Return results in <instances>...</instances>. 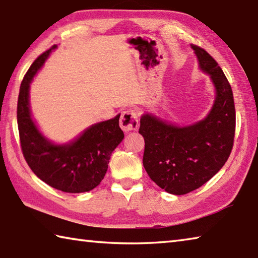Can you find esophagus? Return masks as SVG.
<instances>
[{
    "label": "esophagus",
    "mask_w": 258,
    "mask_h": 258,
    "mask_svg": "<svg viewBox=\"0 0 258 258\" xmlns=\"http://www.w3.org/2000/svg\"><path fill=\"white\" fill-rule=\"evenodd\" d=\"M119 125H120V128H122L125 133L130 132V131L136 130L139 126L138 115H136V113L133 109L124 110L122 116H120Z\"/></svg>",
    "instance_id": "34e87169"
}]
</instances>
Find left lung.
<instances>
[{
    "label": "left lung",
    "instance_id": "obj_1",
    "mask_svg": "<svg viewBox=\"0 0 258 258\" xmlns=\"http://www.w3.org/2000/svg\"><path fill=\"white\" fill-rule=\"evenodd\" d=\"M191 48L199 69L214 85L210 112L188 125L173 124L152 113H144L140 120L144 169L161 189L175 196L191 192L213 178L228 160L235 136V105L228 80L208 52L194 44Z\"/></svg>",
    "mask_w": 258,
    "mask_h": 258
}]
</instances>
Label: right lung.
<instances>
[{"mask_svg":"<svg viewBox=\"0 0 258 258\" xmlns=\"http://www.w3.org/2000/svg\"><path fill=\"white\" fill-rule=\"evenodd\" d=\"M57 45L35 59L20 87L18 126L21 149L33 173L43 182L68 194L96 188L106 174L113 151L124 139L119 116L90 125L69 142L54 143L35 122L30 106V85Z\"/></svg>","mask_w":258,"mask_h":258,"instance_id":"right-lung-1","label":"right lung"}]
</instances>
